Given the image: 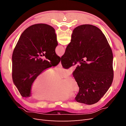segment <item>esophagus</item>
<instances>
[{"label": "esophagus", "instance_id": "obj_1", "mask_svg": "<svg viewBox=\"0 0 126 126\" xmlns=\"http://www.w3.org/2000/svg\"><path fill=\"white\" fill-rule=\"evenodd\" d=\"M58 66L59 67V68H62V63H61V62L59 63L58 64Z\"/></svg>", "mask_w": 126, "mask_h": 126}]
</instances>
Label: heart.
Instances as JSON below:
<instances>
[{
  "instance_id": "1",
  "label": "heart",
  "mask_w": 126,
  "mask_h": 126,
  "mask_svg": "<svg viewBox=\"0 0 126 126\" xmlns=\"http://www.w3.org/2000/svg\"><path fill=\"white\" fill-rule=\"evenodd\" d=\"M71 70L58 68L51 71L50 69L41 71L34 79L30 88V93L36 99L49 101L65 100L70 94H77L79 90L78 83L72 77L69 76Z\"/></svg>"
}]
</instances>
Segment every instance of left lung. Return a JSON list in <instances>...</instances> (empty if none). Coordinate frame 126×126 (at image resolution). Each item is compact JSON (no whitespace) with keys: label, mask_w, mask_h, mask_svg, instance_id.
Segmentation results:
<instances>
[{"label":"left lung","mask_w":126,"mask_h":126,"mask_svg":"<svg viewBox=\"0 0 126 126\" xmlns=\"http://www.w3.org/2000/svg\"><path fill=\"white\" fill-rule=\"evenodd\" d=\"M57 45L55 30L49 25H33L22 33L12 56V78L22 97L30 96L32 83L41 71L59 63L55 52Z\"/></svg>","instance_id":"1"}]
</instances>
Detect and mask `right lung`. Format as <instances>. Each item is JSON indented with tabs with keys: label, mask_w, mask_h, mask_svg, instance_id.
<instances>
[{
	"label": "right lung",
	"mask_w": 126,
	"mask_h": 126,
	"mask_svg": "<svg viewBox=\"0 0 126 126\" xmlns=\"http://www.w3.org/2000/svg\"><path fill=\"white\" fill-rule=\"evenodd\" d=\"M61 63L65 69L79 63L72 73L79 88L75 98L78 102L95 104L112 84V52L104 34L96 26L82 25L74 29Z\"/></svg>",
	"instance_id": "right-lung-1"
}]
</instances>
